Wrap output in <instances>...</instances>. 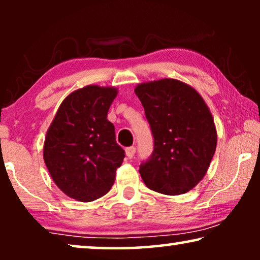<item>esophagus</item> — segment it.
I'll return each instance as SVG.
<instances>
[{
  "mask_svg": "<svg viewBox=\"0 0 260 260\" xmlns=\"http://www.w3.org/2000/svg\"><path fill=\"white\" fill-rule=\"evenodd\" d=\"M135 152H136V148H135V147H129V148L125 149V154H126V156L129 158H133L134 157Z\"/></svg>",
  "mask_w": 260,
  "mask_h": 260,
  "instance_id": "34e87169",
  "label": "esophagus"
}]
</instances>
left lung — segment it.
<instances>
[{
	"label": "left lung",
	"instance_id": "1",
	"mask_svg": "<svg viewBox=\"0 0 260 260\" xmlns=\"http://www.w3.org/2000/svg\"><path fill=\"white\" fill-rule=\"evenodd\" d=\"M154 136L151 157L140 167L145 186L166 195L187 193L207 173L216 149L214 119L200 93L172 78L138 84Z\"/></svg>",
	"mask_w": 260,
	"mask_h": 260
}]
</instances>
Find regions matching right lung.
I'll list each match as a JSON object with an SVG mask.
<instances>
[{
  "label": "right lung",
  "instance_id": "obj_1",
  "mask_svg": "<svg viewBox=\"0 0 260 260\" xmlns=\"http://www.w3.org/2000/svg\"><path fill=\"white\" fill-rule=\"evenodd\" d=\"M118 90L87 85L63 99L49 125L44 161L58 188L67 197L90 202L115 182L124 150L117 144L108 111Z\"/></svg>",
  "mask_w": 260,
  "mask_h": 260
}]
</instances>
